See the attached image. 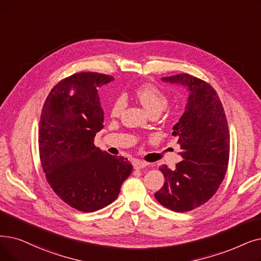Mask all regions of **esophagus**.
<instances>
[{
    "mask_svg": "<svg viewBox=\"0 0 261 261\" xmlns=\"http://www.w3.org/2000/svg\"><path fill=\"white\" fill-rule=\"evenodd\" d=\"M132 164H133V167H134L135 169H141V168H143V167L148 165V163L145 162V161H141V160H134Z\"/></svg>",
    "mask_w": 261,
    "mask_h": 261,
    "instance_id": "34e87169",
    "label": "esophagus"
}]
</instances>
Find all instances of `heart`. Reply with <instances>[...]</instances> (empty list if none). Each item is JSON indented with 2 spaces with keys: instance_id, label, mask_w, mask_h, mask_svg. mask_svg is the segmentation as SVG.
Returning <instances> with one entry per match:
<instances>
[{
  "instance_id": "obj_1",
  "label": "heart",
  "mask_w": 261,
  "mask_h": 261,
  "mask_svg": "<svg viewBox=\"0 0 261 261\" xmlns=\"http://www.w3.org/2000/svg\"><path fill=\"white\" fill-rule=\"evenodd\" d=\"M134 95L150 114H152V113H161L168 105V96L166 93L160 87L151 83H144L138 86ZM123 109L124 99L122 96H117L112 102L110 110L111 115L119 116Z\"/></svg>"
}]
</instances>
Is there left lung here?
I'll use <instances>...</instances> for the list:
<instances>
[{
  "label": "left lung",
  "mask_w": 261,
  "mask_h": 261,
  "mask_svg": "<svg viewBox=\"0 0 261 261\" xmlns=\"http://www.w3.org/2000/svg\"><path fill=\"white\" fill-rule=\"evenodd\" d=\"M162 80L187 86L190 96L184 115L173 127L182 161L175 169L160 167L165 182L154 197L167 209L187 212L206 203L222 184L229 161L228 123L221 100L209 83L189 73Z\"/></svg>",
  "instance_id": "left-lung-1"
}]
</instances>
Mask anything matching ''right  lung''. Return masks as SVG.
<instances>
[{"instance_id":"right-lung-1","label":"right lung","mask_w":261,"mask_h":261,"mask_svg":"<svg viewBox=\"0 0 261 261\" xmlns=\"http://www.w3.org/2000/svg\"><path fill=\"white\" fill-rule=\"evenodd\" d=\"M112 80L98 72L73 73L51 89L41 111L38 145L44 175L56 195L82 212L114 201L133 169L127 158L94 144L105 120L98 87Z\"/></svg>"}]
</instances>
